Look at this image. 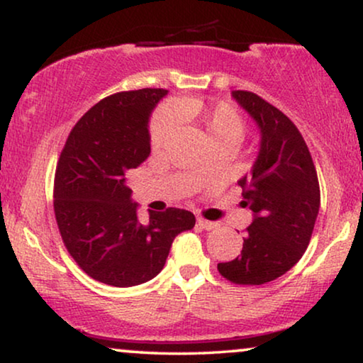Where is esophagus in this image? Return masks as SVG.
<instances>
[{
  "mask_svg": "<svg viewBox=\"0 0 363 363\" xmlns=\"http://www.w3.org/2000/svg\"><path fill=\"white\" fill-rule=\"evenodd\" d=\"M198 226L201 228V230H206V231H211V230H215V228L218 226L215 221H208V220H205V218H198Z\"/></svg>",
  "mask_w": 363,
  "mask_h": 363,
  "instance_id": "1",
  "label": "esophagus"
}]
</instances>
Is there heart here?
Listing matches in <instances>:
<instances>
[{
    "label": "heart",
    "instance_id": "heart-1",
    "mask_svg": "<svg viewBox=\"0 0 363 363\" xmlns=\"http://www.w3.org/2000/svg\"><path fill=\"white\" fill-rule=\"evenodd\" d=\"M177 121L191 123L206 142H228L238 145L245 135V122L240 113L230 104L206 106L200 99L185 97L172 102L170 108L162 107L153 113L150 121V145L153 150L163 147V143L175 132Z\"/></svg>",
    "mask_w": 363,
    "mask_h": 363
}]
</instances>
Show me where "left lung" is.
<instances>
[{"label":"left lung","instance_id":"obj_1","mask_svg":"<svg viewBox=\"0 0 363 363\" xmlns=\"http://www.w3.org/2000/svg\"><path fill=\"white\" fill-rule=\"evenodd\" d=\"M261 130L259 155L242 188L252 211L241 255L218 271L241 286H261L286 274L309 246L320 206V188L299 128L279 108L250 91H233Z\"/></svg>","mask_w":363,"mask_h":363}]
</instances>
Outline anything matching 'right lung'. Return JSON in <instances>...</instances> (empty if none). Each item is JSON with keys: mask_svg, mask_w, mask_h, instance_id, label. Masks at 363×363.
I'll return each instance as SVG.
<instances>
[{"mask_svg": "<svg viewBox=\"0 0 363 363\" xmlns=\"http://www.w3.org/2000/svg\"><path fill=\"white\" fill-rule=\"evenodd\" d=\"M165 89L117 92L72 127L54 175V215L62 242L92 279L116 287L150 281L177 235L195 226L180 208L150 211L140 223L128 172L150 155L148 117Z\"/></svg>", "mask_w": 363, "mask_h": 363, "instance_id": "1", "label": "right lung"}]
</instances>
